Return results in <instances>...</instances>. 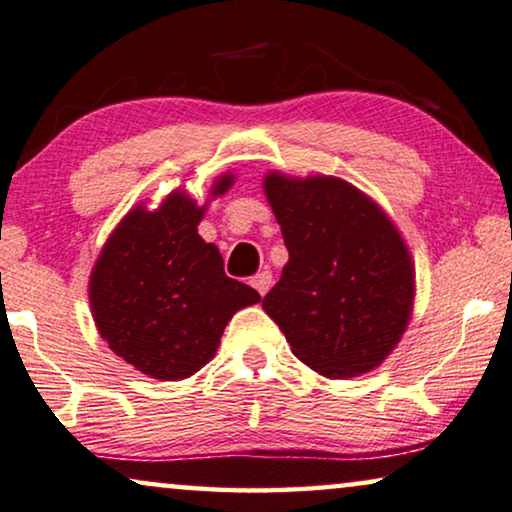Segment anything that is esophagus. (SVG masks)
I'll list each match as a JSON object with an SVG mask.
<instances>
[{"label":"esophagus","mask_w":512,"mask_h":512,"mask_svg":"<svg viewBox=\"0 0 512 512\" xmlns=\"http://www.w3.org/2000/svg\"><path fill=\"white\" fill-rule=\"evenodd\" d=\"M251 286H254L261 295H265V293L270 291V286H272V272L270 270L258 272L256 277H251Z\"/></svg>","instance_id":"obj_1"}]
</instances>
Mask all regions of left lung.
<instances>
[{"label": "left lung", "instance_id": "left-lung-1", "mask_svg": "<svg viewBox=\"0 0 512 512\" xmlns=\"http://www.w3.org/2000/svg\"><path fill=\"white\" fill-rule=\"evenodd\" d=\"M288 263L263 298L298 360L328 379L372 372L409 325L416 272L402 235L339 177L268 173Z\"/></svg>", "mask_w": 512, "mask_h": 512}]
</instances>
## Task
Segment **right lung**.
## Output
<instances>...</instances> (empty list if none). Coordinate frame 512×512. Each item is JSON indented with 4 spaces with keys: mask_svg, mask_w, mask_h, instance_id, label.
<instances>
[{
    "mask_svg": "<svg viewBox=\"0 0 512 512\" xmlns=\"http://www.w3.org/2000/svg\"><path fill=\"white\" fill-rule=\"evenodd\" d=\"M233 175L212 184L226 194ZM205 205L173 191L159 210L133 207L103 244L90 277L99 335L115 355L159 381L196 374L217 353L233 314L261 300L226 277L224 258L198 235Z\"/></svg>",
    "mask_w": 512,
    "mask_h": 512,
    "instance_id": "add662e5",
    "label": "right lung"
}]
</instances>
